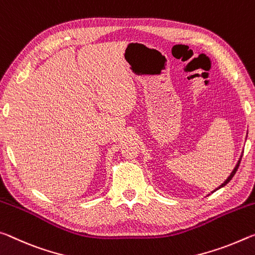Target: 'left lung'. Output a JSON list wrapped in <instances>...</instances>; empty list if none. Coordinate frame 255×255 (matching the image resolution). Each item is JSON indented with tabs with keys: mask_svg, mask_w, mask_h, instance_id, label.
<instances>
[{
	"mask_svg": "<svg viewBox=\"0 0 255 255\" xmlns=\"http://www.w3.org/2000/svg\"><path fill=\"white\" fill-rule=\"evenodd\" d=\"M246 137H248V135H246ZM242 156H243V153H242V155H241V157H240V159H239V161H237V164H236V166L235 167H234V169H233V172L231 173V175H229V176L226 178V179H225V182L223 183V184L222 185H219L218 187H217V189L216 190H214V191H211V193H214V192L215 191H217V190H219V189H222V187H224L225 185H226L227 184V183H229V181H231V179L234 177V175H235V173H236V170H237V168H239V166H240V162H241V159H242ZM208 195H210V194H208Z\"/></svg>",
	"mask_w": 255,
	"mask_h": 255,
	"instance_id": "left-lung-1",
	"label": "left lung"
}]
</instances>
